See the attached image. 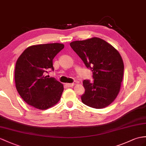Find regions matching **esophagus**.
Instances as JSON below:
<instances>
[{"instance_id":"esophagus-1","label":"esophagus","mask_w":146,"mask_h":146,"mask_svg":"<svg viewBox=\"0 0 146 146\" xmlns=\"http://www.w3.org/2000/svg\"><path fill=\"white\" fill-rule=\"evenodd\" d=\"M74 85H75V83H72V84H66V86L68 87H73Z\"/></svg>"}]
</instances>
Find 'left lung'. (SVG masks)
<instances>
[{"label":"left lung","mask_w":146,"mask_h":146,"mask_svg":"<svg viewBox=\"0 0 146 146\" xmlns=\"http://www.w3.org/2000/svg\"><path fill=\"white\" fill-rule=\"evenodd\" d=\"M70 46L93 72V83L83 81L85 92L82 102L94 108L108 106L118 96L123 81L124 64L119 52L97 37L72 41Z\"/></svg>","instance_id":"1"}]
</instances>
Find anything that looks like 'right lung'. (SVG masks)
I'll return each mask as SVG.
<instances>
[{
  "mask_svg": "<svg viewBox=\"0 0 146 146\" xmlns=\"http://www.w3.org/2000/svg\"><path fill=\"white\" fill-rule=\"evenodd\" d=\"M64 48L61 43L29 46L18 58L15 69L16 88L27 104L39 110L54 106L61 99L63 85L45 74L54 70L52 59Z\"/></svg>",
  "mask_w": 146,
  "mask_h": 146,
  "instance_id": "add662e5",
  "label": "right lung"
}]
</instances>
